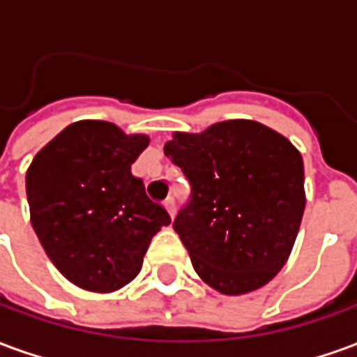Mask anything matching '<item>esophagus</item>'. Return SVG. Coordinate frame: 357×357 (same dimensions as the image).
<instances>
[{
    "label": "esophagus",
    "mask_w": 357,
    "mask_h": 357,
    "mask_svg": "<svg viewBox=\"0 0 357 357\" xmlns=\"http://www.w3.org/2000/svg\"><path fill=\"white\" fill-rule=\"evenodd\" d=\"M164 206H166V210H168V214H170L172 218L176 216V201H174V197H168V199L164 201Z\"/></svg>",
    "instance_id": "obj_1"
}]
</instances>
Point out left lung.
<instances>
[{
    "instance_id": "left-lung-1",
    "label": "left lung",
    "mask_w": 357,
    "mask_h": 357,
    "mask_svg": "<svg viewBox=\"0 0 357 357\" xmlns=\"http://www.w3.org/2000/svg\"><path fill=\"white\" fill-rule=\"evenodd\" d=\"M164 155L191 183L174 229L199 277L222 294L269 283L289 260L306 206L296 147L260 122L225 120L176 132Z\"/></svg>"
}]
</instances>
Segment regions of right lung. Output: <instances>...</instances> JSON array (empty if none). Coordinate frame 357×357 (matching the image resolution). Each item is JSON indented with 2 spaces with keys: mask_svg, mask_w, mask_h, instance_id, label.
I'll use <instances>...</instances> for the list:
<instances>
[{
  "mask_svg": "<svg viewBox=\"0 0 357 357\" xmlns=\"http://www.w3.org/2000/svg\"><path fill=\"white\" fill-rule=\"evenodd\" d=\"M102 120L66 126L26 172L30 222L45 255L80 289L112 292L137 275L170 214L145 193L132 164L147 149Z\"/></svg>",
  "mask_w": 357,
  "mask_h": 357,
  "instance_id": "right-lung-1",
  "label": "right lung"
}]
</instances>
